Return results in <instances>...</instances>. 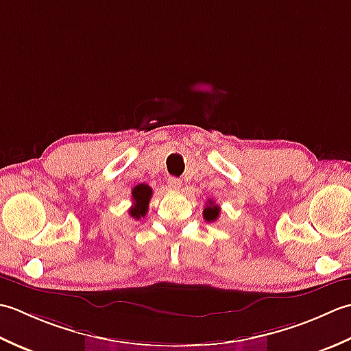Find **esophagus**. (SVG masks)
Listing matches in <instances>:
<instances>
[{
    "instance_id": "obj_1",
    "label": "esophagus",
    "mask_w": 351,
    "mask_h": 351,
    "mask_svg": "<svg viewBox=\"0 0 351 351\" xmlns=\"http://www.w3.org/2000/svg\"><path fill=\"white\" fill-rule=\"evenodd\" d=\"M167 183H168L169 189H180V186H182V180L177 177H169Z\"/></svg>"
}]
</instances>
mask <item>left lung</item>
I'll list each match as a JSON object with an SVG mask.
<instances>
[{
    "label": "left lung",
    "mask_w": 351,
    "mask_h": 351,
    "mask_svg": "<svg viewBox=\"0 0 351 351\" xmlns=\"http://www.w3.org/2000/svg\"><path fill=\"white\" fill-rule=\"evenodd\" d=\"M203 217L207 221V223H213V221H217L219 217V206H217L215 203L209 202V206L204 207V212H203Z\"/></svg>",
    "instance_id": "left-lung-1"
}]
</instances>
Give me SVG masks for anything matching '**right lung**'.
Instances as JSON below:
<instances>
[{
  "instance_id": "add662e5",
  "label": "right lung",
  "mask_w": 351,
  "mask_h": 351,
  "mask_svg": "<svg viewBox=\"0 0 351 351\" xmlns=\"http://www.w3.org/2000/svg\"><path fill=\"white\" fill-rule=\"evenodd\" d=\"M153 195V189L148 184L142 183L132 189L133 206L128 209V215L134 219H141L147 215L149 198Z\"/></svg>"
}]
</instances>
